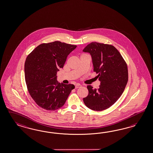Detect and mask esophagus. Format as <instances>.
<instances>
[{"label":"esophagus","mask_w":153,"mask_h":153,"mask_svg":"<svg viewBox=\"0 0 153 153\" xmlns=\"http://www.w3.org/2000/svg\"><path fill=\"white\" fill-rule=\"evenodd\" d=\"M81 87H82V85H81L80 84H77L75 85V89H78V88H81Z\"/></svg>","instance_id":"esophagus-1"}]
</instances>
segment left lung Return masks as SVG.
<instances>
[{
    "label": "left lung",
    "instance_id": "8db88e82",
    "mask_svg": "<svg viewBox=\"0 0 153 153\" xmlns=\"http://www.w3.org/2000/svg\"><path fill=\"white\" fill-rule=\"evenodd\" d=\"M82 51L89 53L93 71L98 73L100 82L98 89L88 85V95L83 98L85 105L90 109L102 111L109 108L118 100L128 80V68L118 50L113 45L92 42Z\"/></svg>",
    "mask_w": 153,
    "mask_h": 153
}]
</instances>
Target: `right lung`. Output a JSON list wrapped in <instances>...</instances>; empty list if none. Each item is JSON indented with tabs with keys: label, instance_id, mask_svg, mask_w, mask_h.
Listing matches in <instances>:
<instances>
[{
	"label": "right lung",
	"instance_id": "obj_1",
	"mask_svg": "<svg viewBox=\"0 0 153 153\" xmlns=\"http://www.w3.org/2000/svg\"><path fill=\"white\" fill-rule=\"evenodd\" d=\"M76 48L59 41L38 45L28 55L24 65L25 79L31 98L43 109L55 110L62 107L74 89L73 84L57 81V72L67 56Z\"/></svg>",
	"mask_w": 153,
	"mask_h": 153
}]
</instances>
